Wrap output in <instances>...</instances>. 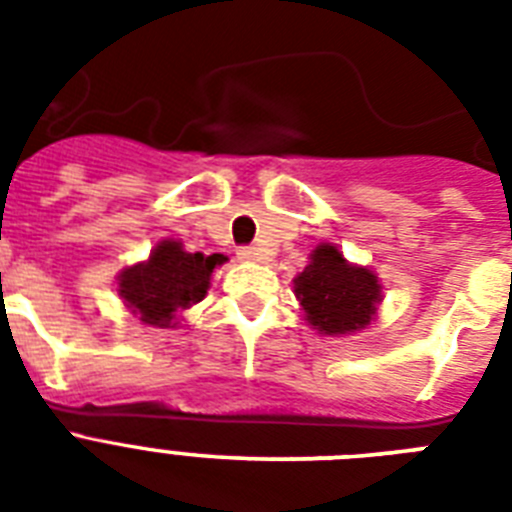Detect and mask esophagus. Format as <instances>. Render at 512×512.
Listing matches in <instances>:
<instances>
[{"mask_svg": "<svg viewBox=\"0 0 512 512\" xmlns=\"http://www.w3.org/2000/svg\"><path fill=\"white\" fill-rule=\"evenodd\" d=\"M236 255H239V260H257V247H239L236 249Z\"/></svg>", "mask_w": 512, "mask_h": 512, "instance_id": "obj_1", "label": "esophagus"}]
</instances>
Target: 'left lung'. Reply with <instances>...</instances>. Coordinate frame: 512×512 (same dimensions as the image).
Listing matches in <instances>:
<instances>
[{
    "mask_svg": "<svg viewBox=\"0 0 512 512\" xmlns=\"http://www.w3.org/2000/svg\"><path fill=\"white\" fill-rule=\"evenodd\" d=\"M297 300L313 327L324 335H348L364 329L380 303L377 276L345 263L340 249L321 244L313 249L311 265L295 279Z\"/></svg>",
    "mask_w": 512,
    "mask_h": 512,
    "instance_id": "left-lung-1",
    "label": "left lung"
}]
</instances>
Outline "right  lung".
Segmentation results:
<instances>
[{
  "label": "right lung",
  "instance_id": "obj_1",
  "mask_svg": "<svg viewBox=\"0 0 512 512\" xmlns=\"http://www.w3.org/2000/svg\"><path fill=\"white\" fill-rule=\"evenodd\" d=\"M223 260V255L204 257L201 252H185L177 241H162L148 263L124 268L119 295L132 313H140V321L170 327L177 313L207 295L209 276Z\"/></svg>",
  "mask_w": 512,
  "mask_h": 512
}]
</instances>
